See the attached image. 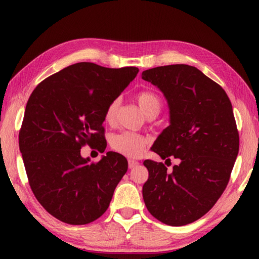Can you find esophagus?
<instances>
[{"instance_id":"1","label":"esophagus","mask_w":259,"mask_h":259,"mask_svg":"<svg viewBox=\"0 0 259 259\" xmlns=\"http://www.w3.org/2000/svg\"><path fill=\"white\" fill-rule=\"evenodd\" d=\"M128 164H129V168L131 169V168H135V167L138 166L139 162L136 161V160H131V159H130V160L128 161Z\"/></svg>"}]
</instances>
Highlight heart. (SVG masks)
Here are the masks:
<instances>
[{
    "mask_svg": "<svg viewBox=\"0 0 259 259\" xmlns=\"http://www.w3.org/2000/svg\"><path fill=\"white\" fill-rule=\"evenodd\" d=\"M141 110L147 115L158 114L161 108V100L157 93L150 90L140 91L136 97ZM119 108V99H113L109 102L106 110H104V120L108 123H112L117 117ZM147 145V139L145 137L137 135L130 131H123V133L114 135L111 138L112 149L121 153L125 157L136 158L139 157L144 152Z\"/></svg>",
    "mask_w": 259,
    "mask_h": 259,
    "instance_id": "obj_1",
    "label": "heart"
}]
</instances>
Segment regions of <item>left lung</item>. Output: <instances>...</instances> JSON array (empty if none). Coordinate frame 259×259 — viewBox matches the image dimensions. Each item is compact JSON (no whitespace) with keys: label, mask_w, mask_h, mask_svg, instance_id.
Masks as SVG:
<instances>
[{"label":"left lung","mask_w":259,"mask_h":259,"mask_svg":"<svg viewBox=\"0 0 259 259\" xmlns=\"http://www.w3.org/2000/svg\"><path fill=\"white\" fill-rule=\"evenodd\" d=\"M142 79L158 87L168 101L170 124L152 151L172 171L145 160L149 177L142 187L146 207L169 226H184L207 213L226 189L239 150V135L227 93L200 70L171 64L146 70Z\"/></svg>","instance_id":"left-lung-1"}]
</instances>
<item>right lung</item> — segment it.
<instances>
[{
  "label": "right lung",
  "mask_w": 259,
  "mask_h": 259,
  "mask_svg": "<svg viewBox=\"0 0 259 259\" xmlns=\"http://www.w3.org/2000/svg\"><path fill=\"white\" fill-rule=\"evenodd\" d=\"M138 72L136 67L80 62L50 75L31 93L19 134L20 151L33 194L59 221L85 225L108 209L128 161L109 151L91 162L80 149L89 145L104 151V110Z\"/></svg>",
  "instance_id": "right-lung-1"
}]
</instances>
